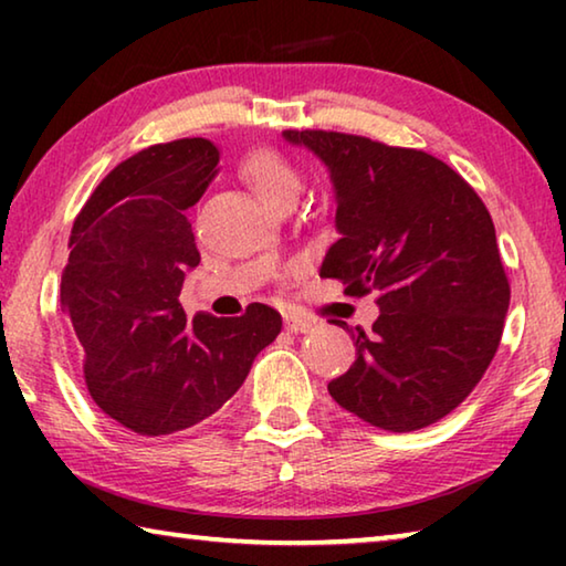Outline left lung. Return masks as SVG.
<instances>
[{
	"instance_id": "8db88e82",
	"label": "left lung",
	"mask_w": 566,
	"mask_h": 566,
	"mask_svg": "<svg viewBox=\"0 0 566 566\" xmlns=\"http://www.w3.org/2000/svg\"><path fill=\"white\" fill-rule=\"evenodd\" d=\"M219 149L187 137L137 151L99 181L74 219L62 312L84 352L97 407L137 434L181 432L244 385L282 329L280 312L189 314L181 286L199 252L185 217L217 177Z\"/></svg>"
}]
</instances>
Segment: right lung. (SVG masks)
Here are the masks:
<instances>
[{"label": "right lung", "instance_id": "right-lung-1", "mask_svg": "<svg viewBox=\"0 0 566 566\" xmlns=\"http://www.w3.org/2000/svg\"><path fill=\"white\" fill-rule=\"evenodd\" d=\"M290 139L327 165L339 239L319 276L377 292L379 317L354 329L357 359L329 381L352 415L389 432L434 424L462 405L500 347L506 282L492 217L444 161L357 134Z\"/></svg>", "mask_w": 566, "mask_h": 566}]
</instances>
